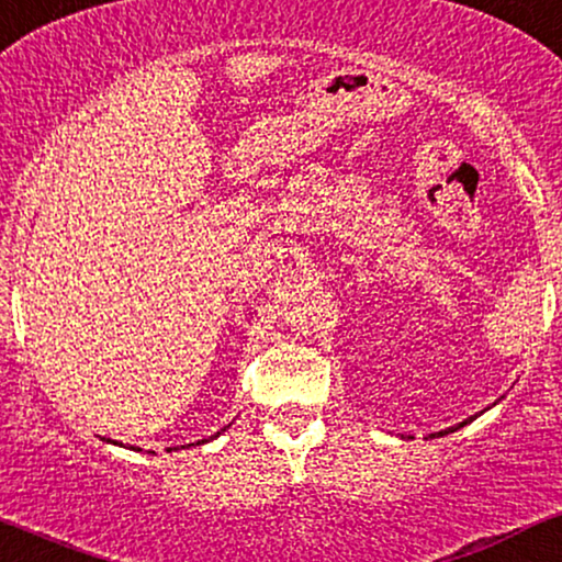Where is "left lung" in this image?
<instances>
[{"mask_svg":"<svg viewBox=\"0 0 562 562\" xmlns=\"http://www.w3.org/2000/svg\"><path fill=\"white\" fill-rule=\"evenodd\" d=\"M462 424H465V422H462ZM460 424V426H462ZM450 431H454V429H447V431H439V437H445V434H450ZM431 437H434V434H431Z\"/></svg>","mask_w":562,"mask_h":562,"instance_id":"1","label":"left lung"}]
</instances>
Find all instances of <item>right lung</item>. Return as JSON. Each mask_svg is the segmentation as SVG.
<instances>
[{
    "mask_svg": "<svg viewBox=\"0 0 562 562\" xmlns=\"http://www.w3.org/2000/svg\"><path fill=\"white\" fill-rule=\"evenodd\" d=\"M221 431H226V426H223V429H221ZM221 431H218V434H221ZM203 442H205V439H203ZM198 445H200V442H198ZM182 447H184V445H182Z\"/></svg>",
    "mask_w": 562,
    "mask_h": 562,
    "instance_id": "1",
    "label": "right lung"
}]
</instances>
